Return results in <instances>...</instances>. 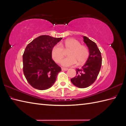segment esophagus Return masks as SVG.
Wrapping results in <instances>:
<instances>
[{"instance_id":"obj_1","label":"esophagus","mask_w":126,"mask_h":126,"mask_svg":"<svg viewBox=\"0 0 126 126\" xmlns=\"http://www.w3.org/2000/svg\"><path fill=\"white\" fill-rule=\"evenodd\" d=\"M62 70H64V71H67L68 70V68H62Z\"/></svg>"}]
</instances>
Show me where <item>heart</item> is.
<instances>
[{"label":"heart","instance_id":"heart-1","mask_svg":"<svg viewBox=\"0 0 126 126\" xmlns=\"http://www.w3.org/2000/svg\"><path fill=\"white\" fill-rule=\"evenodd\" d=\"M69 57L64 58L61 62V65L64 67L72 66L76 64H83L89 56V50L85 46L81 45L78 41L75 39H68L65 41L53 46L51 49V56L57 63L63 59L65 51H68Z\"/></svg>","mask_w":126,"mask_h":126}]
</instances>
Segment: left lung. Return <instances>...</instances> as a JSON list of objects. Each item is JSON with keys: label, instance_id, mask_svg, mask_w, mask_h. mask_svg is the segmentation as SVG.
Returning a JSON list of instances; mask_svg holds the SVG:
<instances>
[{"label": "left lung", "instance_id": "8db88e82", "mask_svg": "<svg viewBox=\"0 0 126 126\" xmlns=\"http://www.w3.org/2000/svg\"><path fill=\"white\" fill-rule=\"evenodd\" d=\"M83 39L89 48V56L81 69H76V76L71 79L72 83L79 88H86L94 82L102 63L101 52L95 43L86 36Z\"/></svg>", "mask_w": 126, "mask_h": 126}]
</instances>
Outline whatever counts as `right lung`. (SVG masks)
<instances>
[{"mask_svg": "<svg viewBox=\"0 0 126 126\" xmlns=\"http://www.w3.org/2000/svg\"><path fill=\"white\" fill-rule=\"evenodd\" d=\"M62 37L41 35L26 47L23 54V71L34 88L47 90L52 86L61 68L52 59L51 49Z\"/></svg>", "mask_w": 126, "mask_h": 126, "instance_id": "add662e5", "label": "right lung"}]
</instances>
